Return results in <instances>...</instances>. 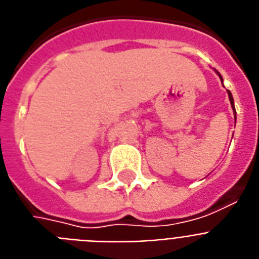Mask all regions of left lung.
Listing matches in <instances>:
<instances>
[{
  "label": "left lung",
  "mask_w": 259,
  "mask_h": 259,
  "mask_svg": "<svg viewBox=\"0 0 259 259\" xmlns=\"http://www.w3.org/2000/svg\"><path fill=\"white\" fill-rule=\"evenodd\" d=\"M219 73V72H217ZM219 76H220V79L223 80V77H221V75L219 73ZM228 96H229V100H230V104H232V108H233V112H234V116H236V109H234V101H233V96H232V93H230V91H228Z\"/></svg>",
  "instance_id": "left-lung-1"
}]
</instances>
